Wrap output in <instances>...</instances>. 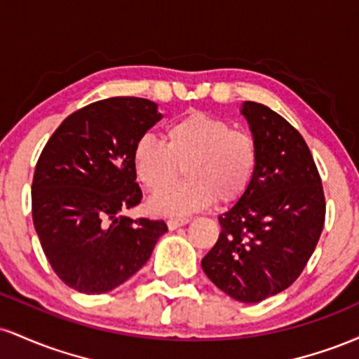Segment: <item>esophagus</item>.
<instances>
[{
  "instance_id": "34e87169",
  "label": "esophagus",
  "mask_w": 359,
  "mask_h": 359,
  "mask_svg": "<svg viewBox=\"0 0 359 359\" xmlns=\"http://www.w3.org/2000/svg\"><path fill=\"white\" fill-rule=\"evenodd\" d=\"M187 222H191L189 217H175V219H168L167 226H168V229H170V231H174V229L180 228V226H185Z\"/></svg>"
}]
</instances>
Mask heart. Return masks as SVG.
<instances>
[{
    "label": "heart",
    "mask_w": 359,
    "mask_h": 359,
    "mask_svg": "<svg viewBox=\"0 0 359 359\" xmlns=\"http://www.w3.org/2000/svg\"><path fill=\"white\" fill-rule=\"evenodd\" d=\"M167 143L145 135L133 150L138 179L151 192L170 187L182 175L189 180L158 194L151 209L167 216H182L240 201L250 189L258 163V147L250 133L233 130L226 119L191 111L165 130Z\"/></svg>",
    "instance_id": "b5f03b06"
}]
</instances>
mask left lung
<instances>
[{"label": "left lung", "instance_id": "1", "mask_svg": "<svg viewBox=\"0 0 359 359\" xmlns=\"http://www.w3.org/2000/svg\"><path fill=\"white\" fill-rule=\"evenodd\" d=\"M241 114L258 147L245 196L217 219L221 233L203 270L224 294L253 304L288 288L314 253L325 199L306 140L285 118L245 101Z\"/></svg>", "mask_w": 359, "mask_h": 359}]
</instances>
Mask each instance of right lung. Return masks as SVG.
<instances>
[{"label":"right lung","instance_id":"right-lung-1","mask_svg":"<svg viewBox=\"0 0 359 359\" xmlns=\"http://www.w3.org/2000/svg\"><path fill=\"white\" fill-rule=\"evenodd\" d=\"M156 102L109 97L62 121L36 162L32 216L45 257L65 285L104 294L125 283L167 233L163 221L123 216L142 201L135 145L160 121Z\"/></svg>","mask_w":359,"mask_h":359}]
</instances>
